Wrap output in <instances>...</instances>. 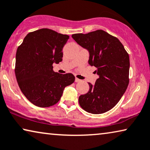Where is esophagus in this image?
<instances>
[{
    "label": "esophagus",
    "instance_id": "esophagus-1",
    "mask_svg": "<svg viewBox=\"0 0 150 150\" xmlns=\"http://www.w3.org/2000/svg\"><path fill=\"white\" fill-rule=\"evenodd\" d=\"M80 81H81V80L79 79H78V78H76V79H75V82H79Z\"/></svg>",
    "mask_w": 150,
    "mask_h": 150
}]
</instances>
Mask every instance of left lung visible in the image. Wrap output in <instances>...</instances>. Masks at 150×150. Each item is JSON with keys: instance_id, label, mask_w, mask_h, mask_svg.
Masks as SVG:
<instances>
[{"instance_id": "obj_1", "label": "left lung", "mask_w": 150, "mask_h": 150, "mask_svg": "<svg viewBox=\"0 0 150 150\" xmlns=\"http://www.w3.org/2000/svg\"><path fill=\"white\" fill-rule=\"evenodd\" d=\"M89 52L88 64L97 68L99 79L79 98L86 112L93 114L109 111L120 101L129 83V55L120 41L102 30L71 35Z\"/></svg>"}]
</instances>
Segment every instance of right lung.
Listing matches in <instances>:
<instances>
[{
    "label": "right lung",
    "instance_id": "obj_1",
    "mask_svg": "<svg viewBox=\"0 0 150 150\" xmlns=\"http://www.w3.org/2000/svg\"><path fill=\"white\" fill-rule=\"evenodd\" d=\"M69 36L42 28L30 32L16 52L15 73L25 97L38 107L47 108L60 100L66 86L74 82L72 74L53 71L62 61V49Z\"/></svg>",
    "mask_w": 150,
    "mask_h": 150
}]
</instances>
